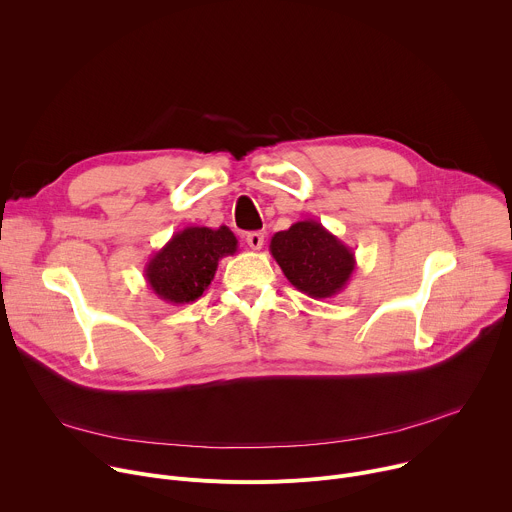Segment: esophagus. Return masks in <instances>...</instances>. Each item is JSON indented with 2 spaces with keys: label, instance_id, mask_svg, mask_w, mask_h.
<instances>
[{
  "label": "esophagus",
  "instance_id": "34e87169",
  "mask_svg": "<svg viewBox=\"0 0 512 512\" xmlns=\"http://www.w3.org/2000/svg\"><path fill=\"white\" fill-rule=\"evenodd\" d=\"M245 241H247V245H249L253 251H259V249L263 247V241H265V237H263V233H259V231H253V233H247Z\"/></svg>",
  "mask_w": 512,
  "mask_h": 512
}]
</instances>
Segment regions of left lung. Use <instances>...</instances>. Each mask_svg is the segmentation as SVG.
<instances>
[{
    "mask_svg": "<svg viewBox=\"0 0 512 512\" xmlns=\"http://www.w3.org/2000/svg\"><path fill=\"white\" fill-rule=\"evenodd\" d=\"M269 251L287 281L314 300L340 294L356 267L352 249L318 221H298L275 233Z\"/></svg>",
    "mask_w": 512,
    "mask_h": 512,
    "instance_id": "1",
    "label": "left lung"
}]
</instances>
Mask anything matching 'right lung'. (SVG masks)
Instances as JSON below:
<instances>
[{
	"label": "right lung",
	"instance_id": "add662e5",
	"mask_svg": "<svg viewBox=\"0 0 512 512\" xmlns=\"http://www.w3.org/2000/svg\"><path fill=\"white\" fill-rule=\"evenodd\" d=\"M237 237L229 227H186L145 263L143 275L154 294L174 306L196 302L214 279L218 261L235 255Z\"/></svg>",
	"mask_w": 512,
	"mask_h": 512
}]
</instances>
